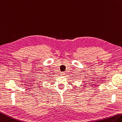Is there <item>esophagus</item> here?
<instances>
[{
  "label": "esophagus",
  "instance_id": "34e87169",
  "mask_svg": "<svg viewBox=\"0 0 122 122\" xmlns=\"http://www.w3.org/2000/svg\"><path fill=\"white\" fill-rule=\"evenodd\" d=\"M65 72H61V76H65Z\"/></svg>",
  "mask_w": 122,
  "mask_h": 122
}]
</instances>
